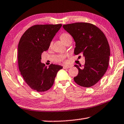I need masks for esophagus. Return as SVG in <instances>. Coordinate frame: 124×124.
Wrapping results in <instances>:
<instances>
[{
  "instance_id": "1",
  "label": "esophagus",
  "mask_w": 124,
  "mask_h": 124,
  "mask_svg": "<svg viewBox=\"0 0 124 124\" xmlns=\"http://www.w3.org/2000/svg\"><path fill=\"white\" fill-rule=\"evenodd\" d=\"M70 67H72V66H64L63 68L64 69H68V68H70Z\"/></svg>"
}]
</instances>
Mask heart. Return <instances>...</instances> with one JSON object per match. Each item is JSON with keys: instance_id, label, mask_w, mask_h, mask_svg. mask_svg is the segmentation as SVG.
Here are the masks:
<instances>
[{"instance_id": "1", "label": "heart", "mask_w": 124, "mask_h": 124, "mask_svg": "<svg viewBox=\"0 0 124 124\" xmlns=\"http://www.w3.org/2000/svg\"><path fill=\"white\" fill-rule=\"evenodd\" d=\"M60 38L65 44H66L70 40L72 39V37H71L70 34H67V33H62V34L60 35ZM51 45L52 42L50 43V46H51Z\"/></svg>"}]
</instances>
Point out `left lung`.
<instances>
[{
	"label": "left lung",
	"instance_id": "obj_1",
	"mask_svg": "<svg viewBox=\"0 0 124 124\" xmlns=\"http://www.w3.org/2000/svg\"><path fill=\"white\" fill-rule=\"evenodd\" d=\"M63 27L75 42L74 54H83L85 57L84 67L75 65L79 72L74 80L81 86H92L107 70L110 55L107 39L100 29L89 23H74Z\"/></svg>",
	"mask_w": 124,
	"mask_h": 124
}]
</instances>
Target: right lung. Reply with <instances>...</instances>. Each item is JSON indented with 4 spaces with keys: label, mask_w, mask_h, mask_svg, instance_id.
<instances>
[{
    "label": "right lung",
    "mask_w": 124,
    "mask_h": 124,
    "mask_svg": "<svg viewBox=\"0 0 124 124\" xmlns=\"http://www.w3.org/2000/svg\"><path fill=\"white\" fill-rule=\"evenodd\" d=\"M62 27L58 24H37L29 28L21 38L18 45V64L21 74L31 89L44 92L53 85L60 65L45 66L41 62V54Z\"/></svg>",
    "instance_id": "1"
}]
</instances>
